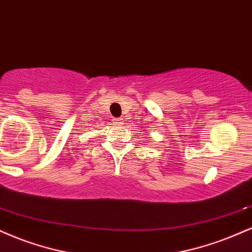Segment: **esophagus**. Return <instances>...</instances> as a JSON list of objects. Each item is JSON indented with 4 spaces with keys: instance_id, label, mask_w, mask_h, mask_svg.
<instances>
[{
    "instance_id": "obj_1",
    "label": "esophagus",
    "mask_w": 252,
    "mask_h": 252,
    "mask_svg": "<svg viewBox=\"0 0 252 252\" xmlns=\"http://www.w3.org/2000/svg\"><path fill=\"white\" fill-rule=\"evenodd\" d=\"M113 121H114L115 124H117V126H118V124H122L123 120H122V118H114Z\"/></svg>"
}]
</instances>
